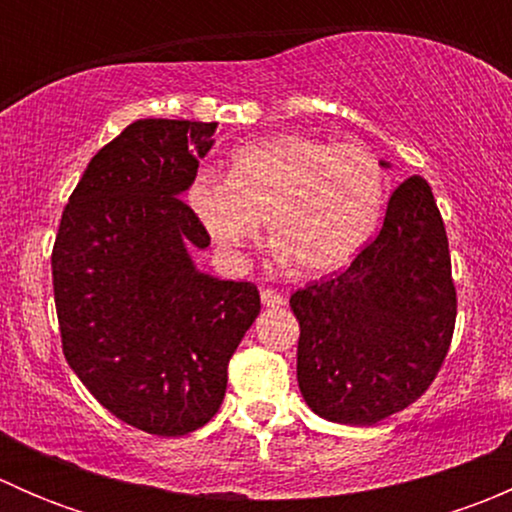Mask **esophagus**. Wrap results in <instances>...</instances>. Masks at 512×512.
Listing matches in <instances>:
<instances>
[{"mask_svg": "<svg viewBox=\"0 0 512 512\" xmlns=\"http://www.w3.org/2000/svg\"><path fill=\"white\" fill-rule=\"evenodd\" d=\"M260 297H262V304H265V307H282V304H285V297H282L277 289H262Z\"/></svg>", "mask_w": 512, "mask_h": 512, "instance_id": "1", "label": "esophagus"}]
</instances>
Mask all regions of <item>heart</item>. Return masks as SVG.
Listing matches in <instances>:
<instances>
[{"label":"heart","mask_w":512,"mask_h":512,"mask_svg":"<svg viewBox=\"0 0 512 512\" xmlns=\"http://www.w3.org/2000/svg\"><path fill=\"white\" fill-rule=\"evenodd\" d=\"M185 203L232 265H240L265 223L282 262L327 275L347 267L374 235L386 170L356 143L285 133L237 148L227 178L195 175Z\"/></svg>","instance_id":"obj_1"}]
</instances>
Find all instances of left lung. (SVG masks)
<instances>
[{"instance_id":"1","label":"left lung","mask_w":512,"mask_h":512,"mask_svg":"<svg viewBox=\"0 0 512 512\" xmlns=\"http://www.w3.org/2000/svg\"><path fill=\"white\" fill-rule=\"evenodd\" d=\"M289 307L299 319V391L314 414L374 426L414 404L456 324L446 227L426 180H404L352 265L294 292Z\"/></svg>"}]
</instances>
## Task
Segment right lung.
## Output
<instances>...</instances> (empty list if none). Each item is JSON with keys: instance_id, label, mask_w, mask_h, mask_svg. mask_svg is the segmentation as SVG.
Returning a JSON list of instances; mask_svg holds the SVG:
<instances>
[{"instance_id": "add662e5", "label": "right lung", "mask_w": 512, "mask_h": 512, "mask_svg": "<svg viewBox=\"0 0 512 512\" xmlns=\"http://www.w3.org/2000/svg\"><path fill=\"white\" fill-rule=\"evenodd\" d=\"M215 126L133 121L86 165L51 255L66 361L103 409L153 436L218 414L230 356L260 314L252 282L193 260L210 240L180 195Z\"/></svg>"}]
</instances>
